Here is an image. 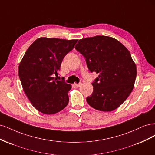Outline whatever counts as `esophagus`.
<instances>
[{"instance_id": "esophagus-1", "label": "esophagus", "mask_w": 155, "mask_h": 155, "mask_svg": "<svg viewBox=\"0 0 155 155\" xmlns=\"http://www.w3.org/2000/svg\"><path fill=\"white\" fill-rule=\"evenodd\" d=\"M82 85H83L82 83H78V84H77V83H75V84H74V85L76 86V87H80Z\"/></svg>"}]
</instances>
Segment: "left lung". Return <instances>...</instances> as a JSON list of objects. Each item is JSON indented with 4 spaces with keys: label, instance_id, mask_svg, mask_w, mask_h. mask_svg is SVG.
Instances as JSON below:
<instances>
[{
    "label": "left lung",
    "instance_id": "8db88e82",
    "mask_svg": "<svg viewBox=\"0 0 155 155\" xmlns=\"http://www.w3.org/2000/svg\"><path fill=\"white\" fill-rule=\"evenodd\" d=\"M75 48L85 57L89 70L99 74L86 99L88 105L104 112L117 109L132 92L137 77L129 51L118 41L103 35L80 39Z\"/></svg>",
    "mask_w": 155,
    "mask_h": 155
}]
</instances>
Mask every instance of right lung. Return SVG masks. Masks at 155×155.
<instances>
[{"instance_id": "obj_1", "label": "right lung", "mask_w": 155, "mask_h": 155, "mask_svg": "<svg viewBox=\"0 0 155 155\" xmlns=\"http://www.w3.org/2000/svg\"><path fill=\"white\" fill-rule=\"evenodd\" d=\"M78 41L41 37L30 46L19 64L18 76L23 90L42 113L55 114L68 104L71 85L54 76Z\"/></svg>"}]
</instances>
